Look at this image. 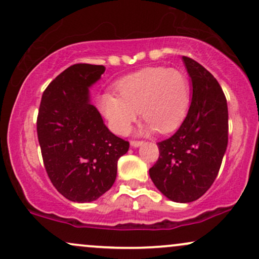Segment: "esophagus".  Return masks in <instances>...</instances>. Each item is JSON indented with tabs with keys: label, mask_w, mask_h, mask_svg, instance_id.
<instances>
[{
	"label": "esophagus",
	"mask_w": 259,
	"mask_h": 259,
	"mask_svg": "<svg viewBox=\"0 0 259 259\" xmlns=\"http://www.w3.org/2000/svg\"><path fill=\"white\" fill-rule=\"evenodd\" d=\"M142 144H144V142H142V141H136V140H132V141H130V145H132V147H134V148L141 146Z\"/></svg>",
	"instance_id": "1"
}]
</instances>
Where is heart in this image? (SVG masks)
Here are the masks:
<instances>
[{"label": "heart", "mask_w": 259, "mask_h": 259, "mask_svg": "<svg viewBox=\"0 0 259 259\" xmlns=\"http://www.w3.org/2000/svg\"><path fill=\"white\" fill-rule=\"evenodd\" d=\"M117 89L120 98L105 94L99 106L113 132L120 135L129 132L138 111L147 130L173 132L185 118L191 101L189 78L175 68H145L121 79Z\"/></svg>", "instance_id": "heart-1"}]
</instances>
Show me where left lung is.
Listing matches in <instances>:
<instances>
[{
  "instance_id": "obj_1",
  "label": "left lung",
  "mask_w": 259,
  "mask_h": 259,
  "mask_svg": "<svg viewBox=\"0 0 259 259\" xmlns=\"http://www.w3.org/2000/svg\"><path fill=\"white\" fill-rule=\"evenodd\" d=\"M191 78L189 112L171 138L158 142L150 169L157 189L170 201H196L214 183L228 147V105L217 79L194 59L183 57Z\"/></svg>"
}]
</instances>
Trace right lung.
<instances>
[{
    "instance_id": "add662e5",
    "label": "right lung",
    "mask_w": 259,
    "mask_h": 259,
    "mask_svg": "<svg viewBox=\"0 0 259 259\" xmlns=\"http://www.w3.org/2000/svg\"><path fill=\"white\" fill-rule=\"evenodd\" d=\"M105 70L103 65H70L47 86L38 108L45 169L59 194L78 203L111 189L118 159L129 150V142L109 132L91 103L90 88Z\"/></svg>"
}]
</instances>
